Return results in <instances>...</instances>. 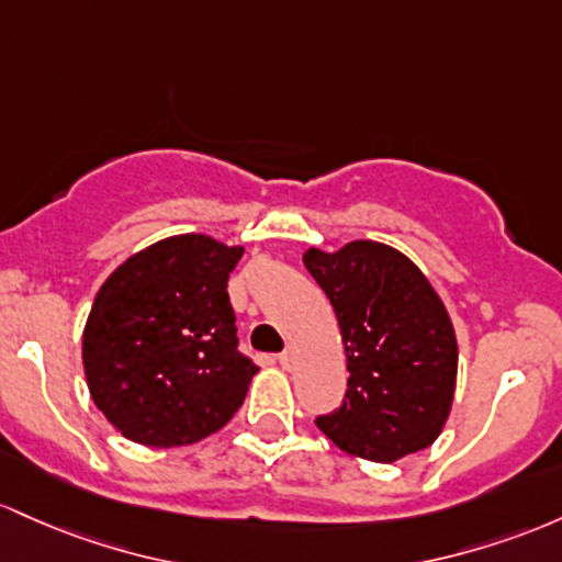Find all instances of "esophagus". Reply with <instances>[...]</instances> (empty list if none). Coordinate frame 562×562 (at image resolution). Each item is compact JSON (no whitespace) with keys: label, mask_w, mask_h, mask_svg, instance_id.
<instances>
[{"label":"esophagus","mask_w":562,"mask_h":562,"mask_svg":"<svg viewBox=\"0 0 562 562\" xmlns=\"http://www.w3.org/2000/svg\"><path fill=\"white\" fill-rule=\"evenodd\" d=\"M294 361H297V350H294V348H286L279 356V363L283 366V369H292Z\"/></svg>","instance_id":"esophagus-1"}]
</instances>
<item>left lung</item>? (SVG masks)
Instances as JSON below:
<instances>
[{
	"label": "left lung",
	"instance_id": "obj_1",
	"mask_svg": "<svg viewBox=\"0 0 562 562\" xmlns=\"http://www.w3.org/2000/svg\"><path fill=\"white\" fill-rule=\"evenodd\" d=\"M302 262L329 297L348 358V393L315 419L342 451L398 462L432 443L451 414L459 348L443 300L398 249L350 241Z\"/></svg>",
	"mask_w": 562,
	"mask_h": 562
}]
</instances>
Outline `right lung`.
Masks as SVG:
<instances>
[{"instance_id": "1", "label": "right lung", "mask_w": 562, "mask_h": 562, "mask_svg": "<svg viewBox=\"0 0 562 562\" xmlns=\"http://www.w3.org/2000/svg\"><path fill=\"white\" fill-rule=\"evenodd\" d=\"M244 247L204 233L150 244L100 286L81 337L94 406L124 438L175 449L238 412L257 366L238 352L228 279Z\"/></svg>"}]
</instances>
